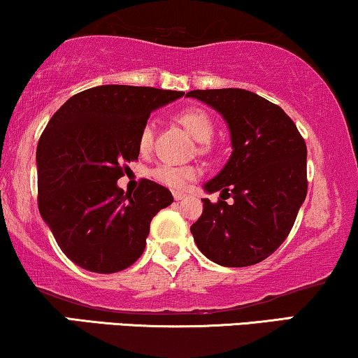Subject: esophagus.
<instances>
[{
    "mask_svg": "<svg viewBox=\"0 0 358 358\" xmlns=\"http://www.w3.org/2000/svg\"><path fill=\"white\" fill-rule=\"evenodd\" d=\"M172 196H174V199H176V201H182L184 197H186V194H182V192H178V191H176L174 194H172Z\"/></svg>",
    "mask_w": 358,
    "mask_h": 358,
    "instance_id": "34e87169",
    "label": "esophagus"
}]
</instances>
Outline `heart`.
I'll return each mask as SVG.
<instances>
[{
	"instance_id": "b5f03b06",
	"label": "heart",
	"mask_w": 358,
	"mask_h": 358,
	"mask_svg": "<svg viewBox=\"0 0 358 358\" xmlns=\"http://www.w3.org/2000/svg\"><path fill=\"white\" fill-rule=\"evenodd\" d=\"M176 119L184 126L189 134L199 143H207L214 134V121L202 108H186L176 114ZM154 127L151 122H145L139 132V149L141 152H149L152 149ZM151 176L162 186H167L176 191L186 189L187 184L199 176L196 166H172L161 164L154 167Z\"/></svg>"
}]
</instances>
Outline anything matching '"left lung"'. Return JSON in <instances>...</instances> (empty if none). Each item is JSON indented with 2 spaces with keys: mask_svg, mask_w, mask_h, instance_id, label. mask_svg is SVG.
I'll return each mask as SVG.
<instances>
[{
  "mask_svg": "<svg viewBox=\"0 0 358 358\" xmlns=\"http://www.w3.org/2000/svg\"><path fill=\"white\" fill-rule=\"evenodd\" d=\"M186 96L222 114L231 129L232 156L202 199L201 217L191 226L197 247L219 266L262 262L287 239L307 196V145L280 106L255 92L196 90ZM231 196L232 203H226Z\"/></svg>",
  "mask_w": 358,
  "mask_h": 358,
  "instance_id": "left-lung-1",
  "label": "left lung"
}]
</instances>
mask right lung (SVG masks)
Listing matches in <instances>:
<instances>
[{"label":"right lung","instance_id":"obj_1","mask_svg":"<svg viewBox=\"0 0 358 358\" xmlns=\"http://www.w3.org/2000/svg\"><path fill=\"white\" fill-rule=\"evenodd\" d=\"M184 92L106 85L81 91L44 127L36 149L38 207L59 249L79 267L114 273L144 252L151 220L172 194L141 179L117 187L127 162L138 161L139 132L149 114Z\"/></svg>","mask_w":358,"mask_h":358}]
</instances>
